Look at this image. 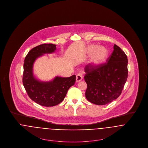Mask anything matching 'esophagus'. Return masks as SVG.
Wrapping results in <instances>:
<instances>
[{"instance_id":"34e87169","label":"esophagus","mask_w":148,"mask_h":148,"mask_svg":"<svg viewBox=\"0 0 148 148\" xmlns=\"http://www.w3.org/2000/svg\"><path fill=\"white\" fill-rule=\"evenodd\" d=\"M82 80V76L81 75L79 74V75H76V82H79Z\"/></svg>"}]
</instances>
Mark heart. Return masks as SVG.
Returning <instances> with one entry per match:
<instances>
[{"instance_id": "obj_1", "label": "heart", "mask_w": 148, "mask_h": 148, "mask_svg": "<svg viewBox=\"0 0 148 148\" xmlns=\"http://www.w3.org/2000/svg\"><path fill=\"white\" fill-rule=\"evenodd\" d=\"M86 53L92 54L90 64L92 66H97L104 62L108 58V51L104 46H98L96 45H90L87 47Z\"/></svg>"}]
</instances>
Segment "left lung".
<instances>
[{
  "label": "left lung",
  "instance_id": "left-lung-1",
  "mask_svg": "<svg viewBox=\"0 0 148 148\" xmlns=\"http://www.w3.org/2000/svg\"><path fill=\"white\" fill-rule=\"evenodd\" d=\"M106 61V63L85 67V97L97 105H106L118 98L128 77L127 56L119 46L114 45Z\"/></svg>",
  "mask_w": 148,
  "mask_h": 148
}]
</instances>
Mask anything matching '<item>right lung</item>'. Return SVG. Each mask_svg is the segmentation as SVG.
Instances as JSON below:
<instances>
[{
    "label": "right lung",
    "mask_w": 148,
    "mask_h": 148,
    "mask_svg": "<svg viewBox=\"0 0 148 148\" xmlns=\"http://www.w3.org/2000/svg\"><path fill=\"white\" fill-rule=\"evenodd\" d=\"M56 49V45L42 44L29 51L24 60V86L30 98L43 106L51 107L61 103L76 81L75 75L69 77L56 76L53 80L46 82L38 80L34 76L33 67L36 60L45 54L54 53Z\"/></svg>",
    "instance_id": "obj_1"
}]
</instances>
